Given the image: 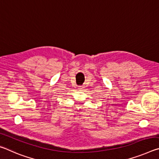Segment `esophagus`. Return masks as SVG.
Listing matches in <instances>:
<instances>
[{
  "mask_svg": "<svg viewBox=\"0 0 159 159\" xmlns=\"http://www.w3.org/2000/svg\"><path fill=\"white\" fill-rule=\"evenodd\" d=\"M79 90H83V89H84V87H83V86H79Z\"/></svg>",
  "mask_w": 159,
  "mask_h": 159,
  "instance_id": "obj_1",
  "label": "esophagus"
}]
</instances>
